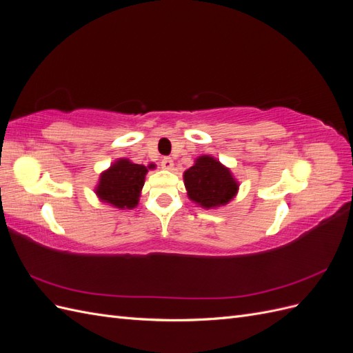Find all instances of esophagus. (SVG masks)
<instances>
[{
	"mask_svg": "<svg viewBox=\"0 0 353 353\" xmlns=\"http://www.w3.org/2000/svg\"><path fill=\"white\" fill-rule=\"evenodd\" d=\"M160 165H162L163 169H172L174 168V160L170 157H163L162 160H160Z\"/></svg>",
	"mask_w": 353,
	"mask_h": 353,
	"instance_id": "esophagus-1",
	"label": "esophagus"
}]
</instances>
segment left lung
Returning a JSON list of instances; mask_svg holds the SVG:
<instances>
[{"mask_svg":"<svg viewBox=\"0 0 353 353\" xmlns=\"http://www.w3.org/2000/svg\"><path fill=\"white\" fill-rule=\"evenodd\" d=\"M184 183L188 197L206 209L227 205L239 190L230 169L210 156L199 157L194 166L185 170Z\"/></svg>","mask_w":353,"mask_h":353,"instance_id":"1","label":"left lung"}]
</instances>
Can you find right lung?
Instances as JSON below:
<instances>
[{"mask_svg": "<svg viewBox=\"0 0 353 353\" xmlns=\"http://www.w3.org/2000/svg\"><path fill=\"white\" fill-rule=\"evenodd\" d=\"M152 168V165L148 166ZM147 168L130 162L128 159L117 160L100 176L97 194L114 208H134L144 185Z\"/></svg>", "mask_w": 353, "mask_h": 353, "instance_id": "add662e5", "label": "right lung"}]
</instances>
